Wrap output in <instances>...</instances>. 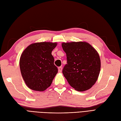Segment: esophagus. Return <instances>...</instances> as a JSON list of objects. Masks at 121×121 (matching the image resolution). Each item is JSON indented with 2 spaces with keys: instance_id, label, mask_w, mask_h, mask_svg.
Masks as SVG:
<instances>
[{
  "instance_id": "esophagus-1",
  "label": "esophagus",
  "mask_w": 121,
  "mask_h": 121,
  "mask_svg": "<svg viewBox=\"0 0 121 121\" xmlns=\"http://www.w3.org/2000/svg\"><path fill=\"white\" fill-rule=\"evenodd\" d=\"M58 70L59 72H61L62 71V67H60L58 68Z\"/></svg>"
}]
</instances>
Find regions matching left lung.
Returning <instances> with one entry per match:
<instances>
[{"label": "left lung", "mask_w": 121, "mask_h": 121, "mask_svg": "<svg viewBox=\"0 0 121 121\" xmlns=\"http://www.w3.org/2000/svg\"><path fill=\"white\" fill-rule=\"evenodd\" d=\"M67 64L63 73L69 84L78 91L88 90L95 83L100 70V59L97 51L86 42L63 43Z\"/></svg>", "instance_id": "1"}]
</instances>
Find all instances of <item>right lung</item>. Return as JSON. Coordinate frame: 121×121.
<instances>
[{
    "mask_svg": "<svg viewBox=\"0 0 121 121\" xmlns=\"http://www.w3.org/2000/svg\"><path fill=\"white\" fill-rule=\"evenodd\" d=\"M57 43H33L26 48L20 60L22 76L32 90L43 91L49 87L58 72L52 52Z\"/></svg>",
    "mask_w": 121,
    "mask_h": 121,
    "instance_id": "obj_1",
    "label": "right lung"
}]
</instances>
